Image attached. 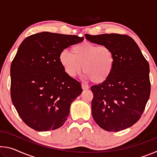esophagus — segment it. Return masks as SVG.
Masks as SVG:
<instances>
[{
  "mask_svg": "<svg viewBox=\"0 0 157 157\" xmlns=\"http://www.w3.org/2000/svg\"><path fill=\"white\" fill-rule=\"evenodd\" d=\"M82 89H83V90H86V89H89V86L87 84H82Z\"/></svg>",
  "mask_w": 157,
  "mask_h": 157,
  "instance_id": "obj_1",
  "label": "esophagus"
}]
</instances>
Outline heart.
<instances>
[{
    "mask_svg": "<svg viewBox=\"0 0 157 157\" xmlns=\"http://www.w3.org/2000/svg\"><path fill=\"white\" fill-rule=\"evenodd\" d=\"M72 52L64 50L59 55V62L68 76L78 75L82 68L84 78L94 83H103L109 78L115 65L110 47L84 41L75 45Z\"/></svg>",
    "mask_w": 157,
    "mask_h": 157,
    "instance_id": "b5f03b06",
    "label": "heart"
}]
</instances>
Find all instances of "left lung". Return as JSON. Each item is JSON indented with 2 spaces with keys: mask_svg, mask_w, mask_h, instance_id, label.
I'll use <instances>...</instances> for the list:
<instances>
[{
  "mask_svg": "<svg viewBox=\"0 0 157 157\" xmlns=\"http://www.w3.org/2000/svg\"><path fill=\"white\" fill-rule=\"evenodd\" d=\"M85 37L111 48L115 65L107 81L94 85L92 115L101 128L118 132L139 120L150 95V66L136 42L126 34H103Z\"/></svg>",
  "mask_w": 157,
  "mask_h": 157,
  "instance_id": "8db88e82",
  "label": "left lung"
}]
</instances>
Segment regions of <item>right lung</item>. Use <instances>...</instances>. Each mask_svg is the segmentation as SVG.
<instances>
[{"instance_id":"1","label":"right lung","mask_w":157,"mask_h":157,"mask_svg":"<svg viewBox=\"0 0 157 157\" xmlns=\"http://www.w3.org/2000/svg\"><path fill=\"white\" fill-rule=\"evenodd\" d=\"M84 37L43 32L25 38L13 59L11 98L23 121L39 132L59 128L67 120L81 84L68 76L59 53Z\"/></svg>"}]
</instances>
